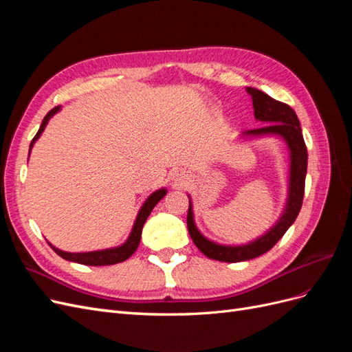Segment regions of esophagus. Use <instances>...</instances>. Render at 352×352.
<instances>
[{
	"label": "esophagus",
	"instance_id": "1",
	"mask_svg": "<svg viewBox=\"0 0 352 352\" xmlns=\"http://www.w3.org/2000/svg\"><path fill=\"white\" fill-rule=\"evenodd\" d=\"M172 177H173L175 184H176L177 186H182V185H185V184H186V180H188V176L185 175V172H180V170H177V172H175Z\"/></svg>",
	"mask_w": 352,
	"mask_h": 352
}]
</instances>
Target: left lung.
I'll use <instances>...</instances> for the list:
<instances>
[{
    "mask_svg": "<svg viewBox=\"0 0 352 352\" xmlns=\"http://www.w3.org/2000/svg\"><path fill=\"white\" fill-rule=\"evenodd\" d=\"M247 92L252 98V107H254V117L258 122L267 123L258 129L245 131L242 133L243 138H255V136H279L287 145L289 150V188H287V199L286 206L282 212L279 220L276 225L270 228L255 241H251L245 245H221L217 242H212L207 239L202 233L198 230L194 221V211H192V202L189 197V208H188V230L189 235L192 238L197 248L206 255V257L217 261L225 263H239L247 261L255 257H260L264 252L272 250L276 242H278L285 232L291 228L295 221L298 212L302 206L304 198V188H305V175H307V146L302 138V131L300 126V120L295 114V111L289 105L276 101L274 98L269 97L260 89L247 88Z\"/></svg>",
    "mask_w": 352,
    "mask_h": 352,
    "instance_id": "obj_1",
    "label": "left lung"
}]
</instances>
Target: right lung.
<instances>
[{
  "label": "right lung",
  "mask_w": 352,
  "mask_h": 352,
  "mask_svg": "<svg viewBox=\"0 0 352 352\" xmlns=\"http://www.w3.org/2000/svg\"><path fill=\"white\" fill-rule=\"evenodd\" d=\"M60 105L58 107H54L51 111H48V114L44 117V120L41 123V127L38 133L35 135L34 140L30 142L29 146V154L32 146L38 141V138L41 136V133L44 132L45 126L48 123V120L51 119L52 116L56 113L60 111ZM167 194V189L162 188L153 192L150 197L145 199V202L142 204L140 212H138L136 220L133 223V228L129 238L126 239L124 243H122L120 247H114V248H107V250H101V251H91V252H66V251H61L58 248H56L54 245H51L50 242V247L56 251V254H58L61 258H65L67 261H73V263H79V264H85V265H110V264H117V263H122L124 260H127L131 257V255L136 251L138 245L141 242V233H142V228H144V223L148 219V216L151 214L153 208L157 206V202L162 199L164 195Z\"/></svg>",
  "instance_id": "1"
}]
</instances>
